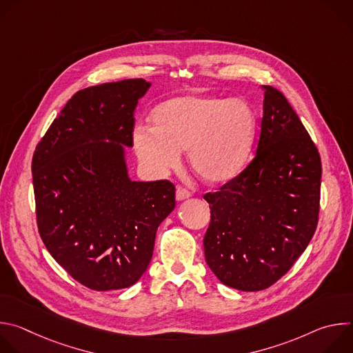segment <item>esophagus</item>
Instances as JSON below:
<instances>
[{"mask_svg": "<svg viewBox=\"0 0 353 353\" xmlns=\"http://www.w3.org/2000/svg\"><path fill=\"white\" fill-rule=\"evenodd\" d=\"M191 196V192L188 190H185L184 187H177L176 188V199L177 201H183V199H187Z\"/></svg>", "mask_w": 353, "mask_h": 353, "instance_id": "34e87169", "label": "esophagus"}]
</instances>
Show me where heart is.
<instances>
[{
	"label": "heart",
	"mask_w": 353,
	"mask_h": 353,
	"mask_svg": "<svg viewBox=\"0 0 353 353\" xmlns=\"http://www.w3.org/2000/svg\"><path fill=\"white\" fill-rule=\"evenodd\" d=\"M154 127L138 125L132 141L139 161L163 174L188 150V163L214 184L234 179L245 166L257 134V114L239 97L183 94L161 103L152 113Z\"/></svg>",
	"instance_id": "1"
}]
</instances>
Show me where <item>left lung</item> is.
<instances>
[{
	"label": "left lung",
	"instance_id": "left-lung-1",
	"mask_svg": "<svg viewBox=\"0 0 353 353\" xmlns=\"http://www.w3.org/2000/svg\"><path fill=\"white\" fill-rule=\"evenodd\" d=\"M264 92L257 152L250 165L204 199L211 223L205 261L226 286L263 290L282 278L310 243L319 221L321 159L286 97Z\"/></svg>",
	"mask_w": 353,
	"mask_h": 353
}]
</instances>
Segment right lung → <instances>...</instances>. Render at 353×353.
Here are the masks:
<instances>
[{"label": "right lung", "mask_w": 353, "mask_h": 353, "mask_svg": "<svg viewBox=\"0 0 353 353\" xmlns=\"http://www.w3.org/2000/svg\"><path fill=\"white\" fill-rule=\"evenodd\" d=\"M150 85L125 79L77 92L33 155L40 237L93 290L124 289L143 275L157 230L176 207L170 181L128 174L135 109Z\"/></svg>", "instance_id": "right-lung-1"}]
</instances>
